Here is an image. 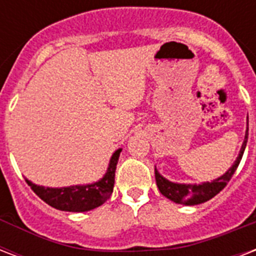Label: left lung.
<instances>
[{
    "label": "left lung",
    "mask_w": 256,
    "mask_h": 256,
    "mask_svg": "<svg viewBox=\"0 0 256 256\" xmlns=\"http://www.w3.org/2000/svg\"><path fill=\"white\" fill-rule=\"evenodd\" d=\"M247 138H248V128L246 132V140L243 142L240 153H239V157L235 161V164L232 165L231 169L226 174L219 177L218 180L212 181V182H204L202 185L174 184V182H170L166 178H164L162 176L157 172V169H154L156 181H157V186H158L160 192L172 202H177V204H185V206H196V204H202V202L210 200L220 190H223L226 188V185L230 182L231 177L234 176L238 166H239L243 153H244L246 145H247Z\"/></svg>",
    "instance_id": "obj_1"
}]
</instances>
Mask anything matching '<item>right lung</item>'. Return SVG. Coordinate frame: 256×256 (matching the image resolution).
Instances as JSON below:
<instances>
[{"label":"right lung","mask_w":256,"mask_h":256,"mask_svg":"<svg viewBox=\"0 0 256 256\" xmlns=\"http://www.w3.org/2000/svg\"><path fill=\"white\" fill-rule=\"evenodd\" d=\"M120 149L112 154L106 176L95 184L78 185L70 188H44V186H37L28 180L26 182L38 198L56 210H67V212L91 210L104 204L110 198L114 188L115 169L120 158Z\"/></svg>","instance_id":"add662e5"}]
</instances>
